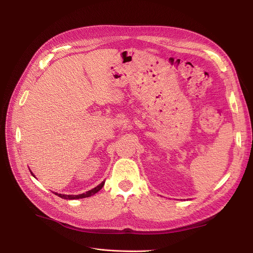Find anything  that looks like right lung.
<instances>
[{"mask_svg": "<svg viewBox=\"0 0 253 253\" xmlns=\"http://www.w3.org/2000/svg\"><path fill=\"white\" fill-rule=\"evenodd\" d=\"M31 173L33 174V172H31ZM103 185H104V181H102L100 184H98L96 188L92 189V190H90V191H88V192H86L84 194H80V195H63V194H57V193H55V195H57L58 197H60L62 199H68V200H74V199H82V198L91 197V196H93L94 194H96L97 192H99L102 189Z\"/></svg>", "mask_w": 253, "mask_h": 253, "instance_id": "add662e5", "label": "right lung"}]
</instances>
